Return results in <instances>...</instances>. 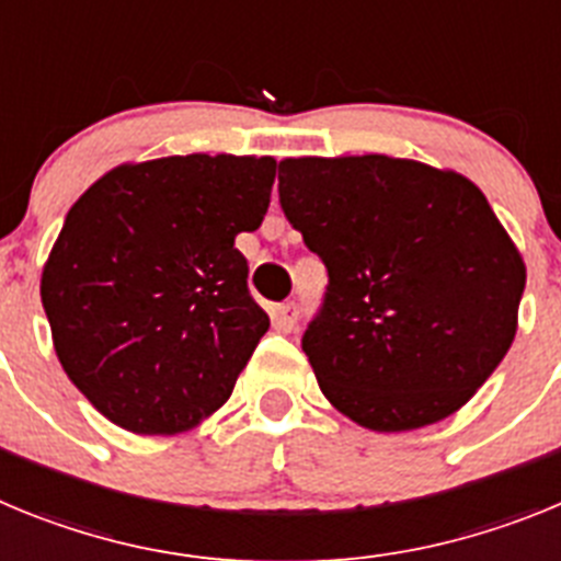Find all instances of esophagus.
Segmentation results:
<instances>
[{
    "label": "esophagus",
    "instance_id": "34e87169",
    "mask_svg": "<svg viewBox=\"0 0 561 561\" xmlns=\"http://www.w3.org/2000/svg\"><path fill=\"white\" fill-rule=\"evenodd\" d=\"M297 317H300V306H297L295 300H289V304L277 306L275 314H272V323H275V329H280L289 334V331H295Z\"/></svg>",
    "mask_w": 561,
    "mask_h": 561
}]
</instances>
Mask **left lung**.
Listing matches in <instances>:
<instances>
[{"label":"left lung","mask_w":561,"mask_h":561,"mask_svg":"<svg viewBox=\"0 0 561 561\" xmlns=\"http://www.w3.org/2000/svg\"><path fill=\"white\" fill-rule=\"evenodd\" d=\"M280 207L329 270L304 334L320 390L376 433L447 419L517 334L525 264L478 185L385 153L280 162Z\"/></svg>","instance_id":"left-lung-1"}]
</instances>
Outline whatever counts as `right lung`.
I'll return each instance as SVG.
<instances>
[{
  "label": "right lung",
  "instance_id": "add662e5",
  "mask_svg": "<svg viewBox=\"0 0 561 561\" xmlns=\"http://www.w3.org/2000/svg\"><path fill=\"white\" fill-rule=\"evenodd\" d=\"M272 182V157H162L67 213L42 304L61 368L117 427L185 433L230 399L270 329L236 236L261 227Z\"/></svg>",
  "mask_w": 561,
  "mask_h": 561
}]
</instances>
